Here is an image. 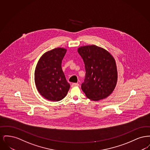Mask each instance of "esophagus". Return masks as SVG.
Listing matches in <instances>:
<instances>
[{
	"label": "esophagus",
	"mask_w": 150,
	"mask_h": 150,
	"mask_svg": "<svg viewBox=\"0 0 150 150\" xmlns=\"http://www.w3.org/2000/svg\"><path fill=\"white\" fill-rule=\"evenodd\" d=\"M79 84L78 83H72V84L71 86L72 87H74V86H79Z\"/></svg>",
	"instance_id": "1"
}]
</instances>
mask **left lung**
<instances>
[{"label":"left lung","instance_id":"left-lung-1","mask_svg":"<svg viewBox=\"0 0 150 150\" xmlns=\"http://www.w3.org/2000/svg\"><path fill=\"white\" fill-rule=\"evenodd\" d=\"M79 54L85 64L86 77L81 89L93 100L110 95L117 83V72L114 58L105 49L94 45L79 48Z\"/></svg>","mask_w":150,"mask_h":150}]
</instances>
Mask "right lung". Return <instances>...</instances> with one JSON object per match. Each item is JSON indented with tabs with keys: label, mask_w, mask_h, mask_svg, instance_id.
<instances>
[{
	"label": "right lung",
	"mask_w": 150,
	"mask_h": 150,
	"mask_svg": "<svg viewBox=\"0 0 150 150\" xmlns=\"http://www.w3.org/2000/svg\"><path fill=\"white\" fill-rule=\"evenodd\" d=\"M66 51L63 48H57L45 53L36 67V88L43 97L51 101L64 98L70 87L61 67Z\"/></svg>",
	"instance_id": "1"
}]
</instances>
